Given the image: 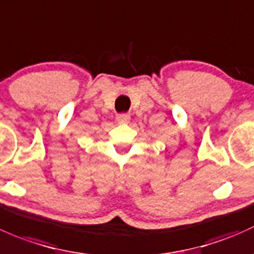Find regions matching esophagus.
<instances>
[{"mask_svg":"<svg viewBox=\"0 0 254 254\" xmlns=\"http://www.w3.org/2000/svg\"><path fill=\"white\" fill-rule=\"evenodd\" d=\"M116 119H117V122H119V124H128L130 120V116H129V114H120V115H117Z\"/></svg>","mask_w":254,"mask_h":254,"instance_id":"obj_1","label":"esophagus"}]
</instances>
